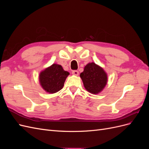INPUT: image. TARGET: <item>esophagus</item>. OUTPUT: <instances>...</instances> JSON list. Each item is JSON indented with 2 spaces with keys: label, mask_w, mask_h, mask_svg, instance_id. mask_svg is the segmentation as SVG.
<instances>
[{
  "label": "esophagus",
  "mask_w": 149,
  "mask_h": 149,
  "mask_svg": "<svg viewBox=\"0 0 149 149\" xmlns=\"http://www.w3.org/2000/svg\"><path fill=\"white\" fill-rule=\"evenodd\" d=\"M72 74L74 75H76V76H78L79 74V72L77 70H73V71H72Z\"/></svg>",
  "instance_id": "34e87169"
}]
</instances>
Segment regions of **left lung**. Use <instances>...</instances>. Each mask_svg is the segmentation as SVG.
I'll return each instance as SVG.
<instances>
[{
    "label": "left lung",
    "mask_w": 149,
    "mask_h": 149,
    "mask_svg": "<svg viewBox=\"0 0 149 149\" xmlns=\"http://www.w3.org/2000/svg\"><path fill=\"white\" fill-rule=\"evenodd\" d=\"M84 86L92 94H97L105 87L107 81V74L104 70L94 63H90L84 67L80 74Z\"/></svg>",
    "instance_id": "obj_1"
}]
</instances>
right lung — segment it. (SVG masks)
<instances>
[{
	"label": "right lung",
	"instance_id": "1",
	"mask_svg": "<svg viewBox=\"0 0 149 149\" xmlns=\"http://www.w3.org/2000/svg\"><path fill=\"white\" fill-rule=\"evenodd\" d=\"M69 74L68 72L63 69L61 65L53 64L40 73V83L45 91L55 93L63 87L66 78Z\"/></svg>",
	"mask_w": 149,
	"mask_h": 149
}]
</instances>
